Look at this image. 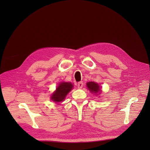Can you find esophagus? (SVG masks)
Wrapping results in <instances>:
<instances>
[{
  "label": "esophagus",
  "mask_w": 150,
  "mask_h": 150,
  "mask_svg": "<svg viewBox=\"0 0 150 150\" xmlns=\"http://www.w3.org/2000/svg\"><path fill=\"white\" fill-rule=\"evenodd\" d=\"M83 83L82 81H80V82L78 83V88L81 89V88H83Z\"/></svg>",
  "instance_id": "34e87169"
}]
</instances>
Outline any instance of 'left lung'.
<instances>
[{
  "label": "left lung",
  "mask_w": 150,
  "mask_h": 150,
  "mask_svg": "<svg viewBox=\"0 0 150 150\" xmlns=\"http://www.w3.org/2000/svg\"><path fill=\"white\" fill-rule=\"evenodd\" d=\"M87 87L92 93H97L101 91L98 84L92 81L87 83Z\"/></svg>",
  "instance_id": "1"
}]
</instances>
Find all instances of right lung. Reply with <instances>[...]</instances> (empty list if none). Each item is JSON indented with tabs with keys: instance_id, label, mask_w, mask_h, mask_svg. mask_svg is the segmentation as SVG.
<instances>
[{
	"instance_id": "1",
	"label": "right lung",
	"mask_w": 150,
	"mask_h": 150,
	"mask_svg": "<svg viewBox=\"0 0 150 150\" xmlns=\"http://www.w3.org/2000/svg\"><path fill=\"white\" fill-rule=\"evenodd\" d=\"M72 88L73 85L71 83L63 82L60 83L57 87L56 91L52 94L51 99L53 101H55V103L62 101L65 99L67 94L72 90Z\"/></svg>"
}]
</instances>
